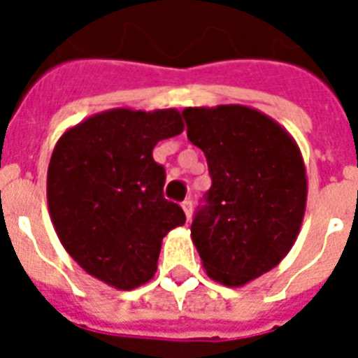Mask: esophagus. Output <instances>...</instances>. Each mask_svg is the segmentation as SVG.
Instances as JSON below:
<instances>
[{
  "instance_id": "1",
  "label": "esophagus",
  "mask_w": 358,
  "mask_h": 358,
  "mask_svg": "<svg viewBox=\"0 0 358 358\" xmlns=\"http://www.w3.org/2000/svg\"><path fill=\"white\" fill-rule=\"evenodd\" d=\"M182 208H184L185 219L191 221V215H193V201H191V199H185V201L182 202Z\"/></svg>"
}]
</instances>
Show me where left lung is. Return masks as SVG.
<instances>
[{
	"label": "left lung",
	"instance_id": "8db88e82",
	"mask_svg": "<svg viewBox=\"0 0 358 358\" xmlns=\"http://www.w3.org/2000/svg\"><path fill=\"white\" fill-rule=\"evenodd\" d=\"M182 115L212 176L191 239L208 277L239 288L294 247L308 193L305 162L294 137L255 108L229 103Z\"/></svg>",
	"mask_w": 358,
	"mask_h": 358
}]
</instances>
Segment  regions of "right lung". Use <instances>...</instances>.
Wrapping results in <instances>:
<instances>
[{
	"label": "right lung",
	"mask_w": 358,
	"mask_h": 358,
	"mask_svg": "<svg viewBox=\"0 0 358 358\" xmlns=\"http://www.w3.org/2000/svg\"><path fill=\"white\" fill-rule=\"evenodd\" d=\"M182 131V115L173 108H117L59 137L48 165V210L83 271L117 289L154 277L163 238L185 215L163 196L165 169L152 150Z\"/></svg>",
	"instance_id": "1"
}]
</instances>
